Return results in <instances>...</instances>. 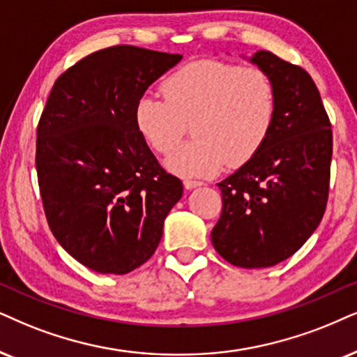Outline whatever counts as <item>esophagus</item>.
Here are the masks:
<instances>
[{
  "label": "esophagus",
  "instance_id": "obj_1",
  "mask_svg": "<svg viewBox=\"0 0 357 357\" xmlns=\"http://www.w3.org/2000/svg\"><path fill=\"white\" fill-rule=\"evenodd\" d=\"M199 186H204V181H199V179H192V178L184 179V188H186V189L199 188Z\"/></svg>",
  "mask_w": 357,
  "mask_h": 357
}]
</instances>
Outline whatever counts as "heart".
Listing matches in <instances>:
<instances>
[{
  "mask_svg": "<svg viewBox=\"0 0 357 357\" xmlns=\"http://www.w3.org/2000/svg\"><path fill=\"white\" fill-rule=\"evenodd\" d=\"M165 98L145 96L135 125L153 151L169 155L192 123V142L168 160L181 176H211L241 166L267 142L277 114V92L267 70L225 61L186 64L161 82Z\"/></svg>",
  "mask_w": 357,
  "mask_h": 357,
  "instance_id": "b5f03b06",
  "label": "heart"
}]
</instances>
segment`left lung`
Returning <instances> with one entry per match:
<instances>
[{
  "instance_id": "8db88e82",
  "label": "left lung",
  "mask_w": 357,
  "mask_h": 357,
  "mask_svg": "<svg viewBox=\"0 0 357 357\" xmlns=\"http://www.w3.org/2000/svg\"><path fill=\"white\" fill-rule=\"evenodd\" d=\"M250 61L272 77L277 114L255 156L218 183L222 212L211 238L229 264L265 268L295 254L321 222L333 132L317 85L303 67L270 51L255 52Z\"/></svg>"
}]
</instances>
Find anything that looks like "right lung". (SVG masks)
<instances>
[{"label": "right lung", "mask_w": 357, "mask_h": 357, "mask_svg": "<svg viewBox=\"0 0 357 357\" xmlns=\"http://www.w3.org/2000/svg\"><path fill=\"white\" fill-rule=\"evenodd\" d=\"M183 56L112 46L59 75L40 114L36 169L49 229L98 273L123 275L155 254L183 196L135 125L146 89Z\"/></svg>", "instance_id": "obj_1"}]
</instances>
